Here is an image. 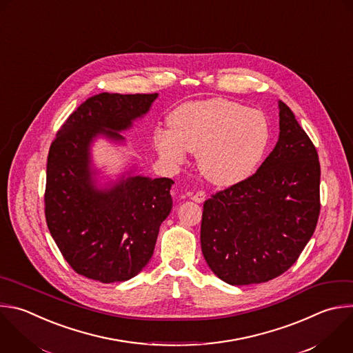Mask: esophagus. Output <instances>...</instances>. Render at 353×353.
<instances>
[{
	"label": "esophagus",
	"mask_w": 353,
	"mask_h": 353,
	"mask_svg": "<svg viewBox=\"0 0 353 353\" xmlns=\"http://www.w3.org/2000/svg\"><path fill=\"white\" fill-rule=\"evenodd\" d=\"M191 199H192L194 202H196V203H202V202L206 199V194H205L203 191H198V192H195V194L191 196Z\"/></svg>",
	"instance_id": "1"
}]
</instances>
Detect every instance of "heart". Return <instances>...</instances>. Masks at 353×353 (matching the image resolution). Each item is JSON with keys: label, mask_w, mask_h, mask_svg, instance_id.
<instances>
[{"label": "heart", "mask_w": 353, "mask_h": 353, "mask_svg": "<svg viewBox=\"0 0 353 353\" xmlns=\"http://www.w3.org/2000/svg\"><path fill=\"white\" fill-rule=\"evenodd\" d=\"M170 130L155 133V147L170 165L198 152L202 174L214 185L230 187L250 179L262 163L270 128L256 109L223 98L187 102L168 119Z\"/></svg>", "instance_id": "1"}]
</instances>
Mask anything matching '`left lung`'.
<instances>
[{
    "label": "left lung",
    "instance_id": "obj_1",
    "mask_svg": "<svg viewBox=\"0 0 353 353\" xmlns=\"http://www.w3.org/2000/svg\"><path fill=\"white\" fill-rule=\"evenodd\" d=\"M279 110L277 144L256 173L203 203L202 254L230 285L266 283L287 272L317 224V151L283 101Z\"/></svg>",
    "mask_w": 353,
    "mask_h": 353
}]
</instances>
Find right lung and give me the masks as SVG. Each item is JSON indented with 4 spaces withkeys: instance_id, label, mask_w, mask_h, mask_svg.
<instances>
[{
    "instance_id": "obj_1",
    "label": "right lung",
    "mask_w": 353,
    "mask_h": 353,
    "mask_svg": "<svg viewBox=\"0 0 353 353\" xmlns=\"http://www.w3.org/2000/svg\"><path fill=\"white\" fill-rule=\"evenodd\" d=\"M158 94L101 92L62 125L47 161L46 220L72 269L99 283H121L150 262L173 201L172 179H151L133 165L116 180L99 181L92 145L126 144L122 132L150 112Z\"/></svg>"
}]
</instances>
